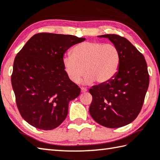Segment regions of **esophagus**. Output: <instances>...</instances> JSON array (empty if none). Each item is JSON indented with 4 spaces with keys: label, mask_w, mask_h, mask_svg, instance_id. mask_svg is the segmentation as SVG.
<instances>
[{
    "label": "esophagus",
    "mask_w": 160,
    "mask_h": 160,
    "mask_svg": "<svg viewBox=\"0 0 160 160\" xmlns=\"http://www.w3.org/2000/svg\"><path fill=\"white\" fill-rule=\"evenodd\" d=\"M87 91H88V90L87 89H86V88H81V92H87Z\"/></svg>",
    "instance_id": "1"
}]
</instances>
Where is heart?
Listing matches in <instances>:
<instances>
[{"label":"heart","mask_w":160,"mask_h":160,"mask_svg":"<svg viewBox=\"0 0 160 160\" xmlns=\"http://www.w3.org/2000/svg\"><path fill=\"white\" fill-rule=\"evenodd\" d=\"M120 55L112 44L95 41L81 42L72 48V55L62 58L64 70L71 82L79 83L84 75L85 84L96 81L105 83L115 76L118 70Z\"/></svg>","instance_id":"heart-1"}]
</instances>
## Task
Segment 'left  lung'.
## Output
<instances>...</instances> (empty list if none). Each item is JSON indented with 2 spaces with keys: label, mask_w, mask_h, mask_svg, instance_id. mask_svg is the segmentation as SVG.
Segmentation results:
<instances>
[{
  "label": "left lung",
  "mask_w": 160,
  "mask_h": 160,
  "mask_svg": "<svg viewBox=\"0 0 160 160\" xmlns=\"http://www.w3.org/2000/svg\"><path fill=\"white\" fill-rule=\"evenodd\" d=\"M98 37L112 42L120 62L112 79L89 90L92 96L89 112L101 125L121 128L135 120L142 108L149 82L148 65L143 55L125 38L115 34Z\"/></svg>",
  "instance_id": "1"
}]
</instances>
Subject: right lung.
<instances>
[{"label": "right lung", "mask_w": 160, "mask_h": 160, "mask_svg": "<svg viewBox=\"0 0 160 160\" xmlns=\"http://www.w3.org/2000/svg\"><path fill=\"white\" fill-rule=\"evenodd\" d=\"M85 40L40 32L30 38L15 58L12 87L20 114L30 125L50 130L66 118L68 104L79 96L80 88L65 73L63 55Z\"/></svg>", "instance_id": "right-lung-1"}]
</instances>
